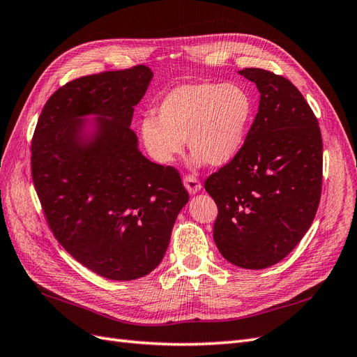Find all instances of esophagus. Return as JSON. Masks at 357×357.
<instances>
[{
  "label": "esophagus",
  "instance_id": "obj_1",
  "mask_svg": "<svg viewBox=\"0 0 357 357\" xmlns=\"http://www.w3.org/2000/svg\"><path fill=\"white\" fill-rule=\"evenodd\" d=\"M183 185H185L186 190L190 193V195H195V193H198L201 190V183L198 181L197 177L193 176H186L185 178H183Z\"/></svg>",
  "mask_w": 357,
  "mask_h": 357
}]
</instances>
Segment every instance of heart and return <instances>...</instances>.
Here are the masks:
<instances>
[{"mask_svg":"<svg viewBox=\"0 0 357 357\" xmlns=\"http://www.w3.org/2000/svg\"><path fill=\"white\" fill-rule=\"evenodd\" d=\"M158 119L142 122L146 149L159 164H171L188 139L192 164L220 168L244 146L253 119V101L236 84L188 83L168 92L158 105Z\"/></svg>","mask_w":357,"mask_h":357,"instance_id":"1","label":"heart"}]
</instances>
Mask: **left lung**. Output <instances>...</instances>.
Returning a JSON list of instances; mask_svg holds the SVG:
<instances>
[{
	"instance_id": "1",
	"label": "left lung",
	"mask_w": 357,
	"mask_h": 357,
	"mask_svg": "<svg viewBox=\"0 0 357 357\" xmlns=\"http://www.w3.org/2000/svg\"><path fill=\"white\" fill-rule=\"evenodd\" d=\"M261 93L243 149L204 186L218 204L213 238L226 261L264 269L284 259L314 220L321 193L319 122L291 82L238 71Z\"/></svg>"
}]
</instances>
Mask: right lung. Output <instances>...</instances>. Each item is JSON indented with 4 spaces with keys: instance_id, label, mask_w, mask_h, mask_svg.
Listing matches in <instances>:
<instances>
[{
    "instance_id": "obj_1",
    "label": "right lung",
    "mask_w": 357,
    "mask_h": 357,
    "mask_svg": "<svg viewBox=\"0 0 357 357\" xmlns=\"http://www.w3.org/2000/svg\"><path fill=\"white\" fill-rule=\"evenodd\" d=\"M152 79L137 66L73 80L50 96L32 137V180L53 235L117 282L160 264L189 201L178 171L149 160L129 128Z\"/></svg>"
}]
</instances>
